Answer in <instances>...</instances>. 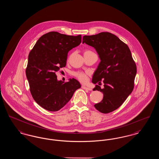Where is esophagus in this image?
I'll use <instances>...</instances> for the list:
<instances>
[{
    "label": "esophagus",
    "mask_w": 159,
    "mask_h": 159,
    "mask_svg": "<svg viewBox=\"0 0 159 159\" xmlns=\"http://www.w3.org/2000/svg\"><path fill=\"white\" fill-rule=\"evenodd\" d=\"M82 87V88L84 89H86V90H89V91H92V88H89V87H86V86H85L84 85H83Z\"/></svg>",
    "instance_id": "obj_1"
}]
</instances>
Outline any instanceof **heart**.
Segmentation results:
<instances>
[{"label": "heart", "mask_w": 159, "mask_h": 159, "mask_svg": "<svg viewBox=\"0 0 159 159\" xmlns=\"http://www.w3.org/2000/svg\"><path fill=\"white\" fill-rule=\"evenodd\" d=\"M88 52H90V51H86L84 52V53ZM75 75L82 82L85 83L88 81V73H83V72H76L75 73Z\"/></svg>", "instance_id": "1"}]
</instances>
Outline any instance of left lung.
<instances>
[{
    "label": "left lung",
    "instance_id": "1",
    "mask_svg": "<svg viewBox=\"0 0 159 159\" xmlns=\"http://www.w3.org/2000/svg\"><path fill=\"white\" fill-rule=\"evenodd\" d=\"M82 43L94 48L100 62L92 82L104 83L102 89L96 84L93 91L103 93L102 100L94 105L102 113L117 109L132 93L136 74V66L128 46L113 34L102 32L84 36Z\"/></svg>",
    "mask_w": 159,
    "mask_h": 159
}]
</instances>
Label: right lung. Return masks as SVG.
Returning <instances> with one entry per match:
<instances>
[{
  "instance_id": "1",
  "label": "right lung",
  "mask_w": 159,
  "mask_h": 159,
  "mask_svg": "<svg viewBox=\"0 0 159 159\" xmlns=\"http://www.w3.org/2000/svg\"><path fill=\"white\" fill-rule=\"evenodd\" d=\"M81 35L76 36L51 31L39 39L28 58L26 77L31 95L42 108L60 110L81 87L78 80H58L56 73L66 66L68 52L79 45Z\"/></svg>"
}]
</instances>
